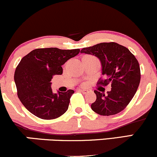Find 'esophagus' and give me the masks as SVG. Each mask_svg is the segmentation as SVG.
Segmentation results:
<instances>
[{
    "instance_id": "1",
    "label": "esophagus",
    "mask_w": 157,
    "mask_h": 157,
    "mask_svg": "<svg viewBox=\"0 0 157 157\" xmlns=\"http://www.w3.org/2000/svg\"><path fill=\"white\" fill-rule=\"evenodd\" d=\"M79 91L82 92V94H88L89 92V90H85V89H79Z\"/></svg>"
}]
</instances>
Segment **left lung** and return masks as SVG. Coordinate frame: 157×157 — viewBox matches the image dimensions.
Returning a JSON list of instances; mask_svg holds the SVG:
<instances>
[{"label":"left lung","mask_w":157,"mask_h":157,"mask_svg":"<svg viewBox=\"0 0 157 157\" xmlns=\"http://www.w3.org/2000/svg\"><path fill=\"white\" fill-rule=\"evenodd\" d=\"M80 53L94 55L101 63L105 80L97 84L111 83V90L107 95L95 90L97 100L91 104V109L102 116L120 113L128 105L140 85V68L136 57L125 46L113 42L83 48Z\"/></svg>","instance_id":"1"}]
</instances>
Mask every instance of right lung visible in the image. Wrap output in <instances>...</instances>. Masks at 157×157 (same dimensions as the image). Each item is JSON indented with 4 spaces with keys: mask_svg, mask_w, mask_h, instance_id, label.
Segmentation results:
<instances>
[{
    "mask_svg": "<svg viewBox=\"0 0 157 157\" xmlns=\"http://www.w3.org/2000/svg\"><path fill=\"white\" fill-rule=\"evenodd\" d=\"M79 52V48H37L21 59L14 79L18 98L29 112L43 120H52L67 111L75 91L54 94L51 80L54 75H62L63 65Z\"/></svg>",
    "mask_w": 157,
    "mask_h": 157,
    "instance_id": "obj_1",
    "label": "right lung"
}]
</instances>
